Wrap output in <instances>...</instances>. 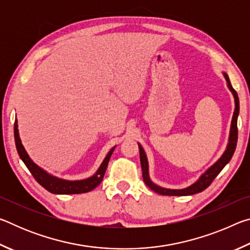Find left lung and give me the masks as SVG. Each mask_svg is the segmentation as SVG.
<instances>
[{
  "mask_svg": "<svg viewBox=\"0 0 250 250\" xmlns=\"http://www.w3.org/2000/svg\"><path fill=\"white\" fill-rule=\"evenodd\" d=\"M224 76H225V78H226L228 88H229L230 91L232 92V95H234V98H235V111H234V116H232L230 134H229V142H228L226 151L224 152V154L221 156V159H219L213 167H210L208 170H207L204 174H203L193 185L188 186V188H183V189H167V188H160V186L155 185L154 183H152L151 182L150 177H149V172H147L146 155L145 153V150L142 149V146L139 145L143 181H145V183L146 184L147 188H150L152 191H154L158 194H161V195H167V196H185V195H193V194L203 192L204 189L208 188V186L211 184V182L215 180V177L219 174V172L223 170L224 167H225L226 164L230 161L231 156H232V154H234V152L236 150L237 139H238L237 118H238V113H239V99H238V95H237L236 90L231 86L228 76L226 74H224Z\"/></svg>",
  "mask_w": 250,
  "mask_h": 250,
  "instance_id": "left-lung-1",
  "label": "left lung"
}]
</instances>
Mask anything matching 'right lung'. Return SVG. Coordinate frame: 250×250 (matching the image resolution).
Segmentation results:
<instances>
[{
  "label": "right lung",
  "mask_w": 250,
  "mask_h": 250,
  "mask_svg": "<svg viewBox=\"0 0 250 250\" xmlns=\"http://www.w3.org/2000/svg\"><path fill=\"white\" fill-rule=\"evenodd\" d=\"M14 138L16 150H18L20 158L22 159L25 166H26L29 172L32 173L34 179L37 181V183L43 186L45 189H47L48 192L54 194H82L92 191V189L97 188V186L103 182L110 156H111L113 150H115V147H112V149L109 151V153L104 158L103 164L100 166L99 170L97 171L94 176L83 181H65L47 174V173L37 167L36 164L29 159V156L26 153V151H25L24 146H22V142H21V139L19 137L18 121L16 120L14 124Z\"/></svg>",
  "instance_id": "right-lung-1"
}]
</instances>
